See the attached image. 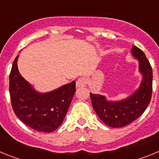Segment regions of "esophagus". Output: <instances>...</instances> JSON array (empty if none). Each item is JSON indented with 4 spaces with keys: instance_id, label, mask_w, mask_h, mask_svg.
Masks as SVG:
<instances>
[{
    "instance_id": "1",
    "label": "esophagus",
    "mask_w": 159,
    "mask_h": 159,
    "mask_svg": "<svg viewBox=\"0 0 159 159\" xmlns=\"http://www.w3.org/2000/svg\"><path fill=\"white\" fill-rule=\"evenodd\" d=\"M87 84V79H85L84 77H81V78H79L76 81V87L77 88H81V87L85 86Z\"/></svg>"
}]
</instances>
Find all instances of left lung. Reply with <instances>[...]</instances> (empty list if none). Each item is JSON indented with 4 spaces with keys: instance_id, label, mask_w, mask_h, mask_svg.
I'll return each instance as SVG.
<instances>
[{
    "instance_id": "left-lung-1",
    "label": "left lung",
    "mask_w": 159,
    "mask_h": 159,
    "mask_svg": "<svg viewBox=\"0 0 159 159\" xmlns=\"http://www.w3.org/2000/svg\"><path fill=\"white\" fill-rule=\"evenodd\" d=\"M131 52L139 61V71L143 74L139 88L127 99L117 102L107 101L103 95L90 93L95 113L105 124L111 127H123L131 123L145 111L151 102L152 67L141 49L133 46Z\"/></svg>"
}]
</instances>
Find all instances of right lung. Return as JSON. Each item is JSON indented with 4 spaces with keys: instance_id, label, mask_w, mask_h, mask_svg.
Masks as SVG:
<instances>
[{
    "instance_id": "add662e5",
    "label": "right lung",
    "mask_w": 159,
    "mask_h": 159,
    "mask_svg": "<svg viewBox=\"0 0 159 159\" xmlns=\"http://www.w3.org/2000/svg\"><path fill=\"white\" fill-rule=\"evenodd\" d=\"M18 57L9 74V94L14 113L36 131H54L64 121L75 92V81L51 92L39 93L20 74Z\"/></svg>"
}]
</instances>
